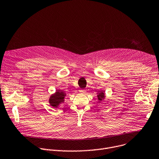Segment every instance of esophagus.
<instances>
[{
  "label": "esophagus",
  "instance_id": "34e87169",
  "mask_svg": "<svg viewBox=\"0 0 159 159\" xmlns=\"http://www.w3.org/2000/svg\"><path fill=\"white\" fill-rule=\"evenodd\" d=\"M80 92L81 93H84L85 92H86V90H80Z\"/></svg>",
  "mask_w": 159,
  "mask_h": 159
}]
</instances>
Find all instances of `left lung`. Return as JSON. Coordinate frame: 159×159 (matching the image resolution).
<instances>
[{
	"instance_id": "left-lung-1",
	"label": "left lung",
	"mask_w": 159,
	"mask_h": 159,
	"mask_svg": "<svg viewBox=\"0 0 159 159\" xmlns=\"http://www.w3.org/2000/svg\"><path fill=\"white\" fill-rule=\"evenodd\" d=\"M97 99H98V102H101L102 100H104L105 99V92L104 91H99L97 92Z\"/></svg>"
}]
</instances>
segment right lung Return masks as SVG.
Instances as JSON below:
<instances>
[{"label":"right lung","mask_w":159,"mask_h":159,"mask_svg":"<svg viewBox=\"0 0 159 159\" xmlns=\"http://www.w3.org/2000/svg\"><path fill=\"white\" fill-rule=\"evenodd\" d=\"M66 96V93H65V92L62 90H57L55 93L50 96L49 99V103L53 107L57 108L64 102Z\"/></svg>","instance_id":"1"}]
</instances>
